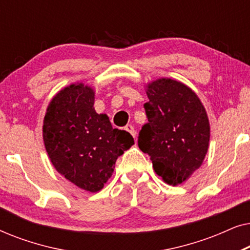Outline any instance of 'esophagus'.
Returning <instances> with one entry per match:
<instances>
[{
    "mask_svg": "<svg viewBox=\"0 0 250 250\" xmlns=\"http://www.w3.org/2000/svg\"><path fill=\"white\" fill-rule=\"evenodd\" d=\"M125 131H127L128 133H131V135L133 136V138H135L136 133H135L134 127H133L132 125H126V126H125Z\"/></svg>",
    "mask_w": 250,
    "mask_h": 250,
    "instance_id": "1",
    "label": "esophagus"
}]
</instances>
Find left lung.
Returning <instances> with one entry per match:
<instances>
[{
  "label": "left lung",
  "instance_id": "1",
  "mask_svg": "<svg viewBox=\"0 0 250 250\" xmlns=\"http://www.w3.org/2000/svg\"><path fill=\"white\" fill-rule=\"evenodd\" d=\"M148 123L139 134V148L150 156L157 175L179 186L203 165L209 146L206 109L192 88L162 77L146 85Z\"/></svg>",
  "mask_w": 250,
  "mask_h": 250
}]
</instances>
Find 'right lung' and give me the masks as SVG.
I'll return each instance as SVG.
<instances>
[{"mask_svg": "<svg viewBox=\"0 0 250 250\" xmlns=\"http://www.w3.org/2000/svg\"><path fill=\"white\" fill-rule=\"evenodd\" d=\"M93 87L74 83L52 98L43 121V141L58 173L88 192L100 191L116 160L134 145L128 132L112 128L94 109Z\"/></svg>", "mask_w": 250, "mask_h": 250, "instance_id": "right-lung-1", "label": "right lung"}]
</instances>
